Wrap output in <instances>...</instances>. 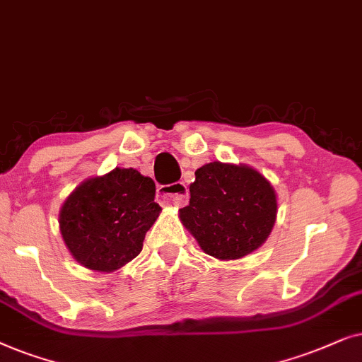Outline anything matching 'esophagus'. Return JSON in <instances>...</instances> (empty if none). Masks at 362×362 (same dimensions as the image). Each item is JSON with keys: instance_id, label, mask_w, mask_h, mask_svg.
I'll list each match as a JSON object with an SVG mask.
<instances>
[{"instance_id": "1", "label": "esophagus", "mask_w": 362, "mask_h": 362, "mask_svg": "<svg viewBox=\"0 0 362 362\" xmlns=\"http://www.w3.org/2000/svg\"><path fill=\"white\" fill-rule=\"evenodd\" d=\"M157 197L165 205L184 206L189 204V189H187L184 182H177V184L172 185H162L158 187Z\"/></svg>"}]
</instances>
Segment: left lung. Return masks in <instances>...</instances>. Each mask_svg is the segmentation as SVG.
Here are the masks:
<instances>
[{
  "mask_svg": "<svg viewBox=\"0 0 362 362\" xmlns=\"http://www.w3.org/2000/svg\"><path fill=\"white\" fill-rule=\"evenodd\" d=\"M276 214L268 178L245 163L216 160L197 168L190 204L178 210V218L206 255L228 262L262 247Z\"/></svg>",
  "mask_w": 362,
  "mask_h": 362,
  "instance_id": "left-lung-1",
  "label": "left lung"
}]
</instances>
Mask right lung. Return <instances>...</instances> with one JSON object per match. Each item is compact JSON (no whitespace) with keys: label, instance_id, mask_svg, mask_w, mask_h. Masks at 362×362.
I'll return each instance as SVG.
<instances>
[{"label":"right lung","instance_id":"1","mask_svg":"<svg viewBox=\"0 0 362 362\" xmlns=\"http://www.w3.org/2000/svg\"><path fill=\"white\" fill-rule=\"evenodd\" d=\"M156 184L136 168L115 167L86 178L59 210V230L77 263L99 273L117 272L141 253L160 214Z\"/></svg>","mask_w":362,"mask_h":362}]
</instances>
